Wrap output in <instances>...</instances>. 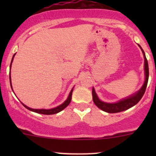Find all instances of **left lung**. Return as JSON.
I'll return each mask as SVG.
<instances>
[{
    "label": "left lung",
    "mask_w": 156,
    "mask_h": 156,
    "mask_svg": "<svg viewBox=\"0 0 156 156\" xmlns=\"http://www.w3.org/2000/svg\"><path fill=\"white\" fill-rule=\"evenodd\" d=\"M140 48L141 50L143 52L144 57V72H145V81H144V84H143L142 87L137 91V92L134 93L132 95L129 96V97H126L125 99L119 100V101L116 102V103H106L99 99L98 96L96 94V91L94 88L93 87L92 89V96H93V100L94 103H95L96 106L99 108L102 109L103 111L106 112L108 113H116V112H120L125 111V110L128 109V108L133 107V106L136 104L141 98L144 96V93L146 91V86H147L148 79H149V66H148L147 59H146L145 53H144V50L139 45Z\"/></svg>",
    "instance_id": "left-lung-1"
}]
</instances>
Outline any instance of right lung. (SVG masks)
<instances>
[{"instance_id":"right-lung-1","label":"right lung","mask_w":156,"mask_h":156,"mask_svg":"<svg viewBox=\"0 0 156 156\" xmlns=\"http://www.w3.org/2000/svg\"><path fill=\"white\" fill-rule=\"evenodd\" d=\"M15 55H16V53L13 55V56H12V60H11L10 69H11V66H12V60H13V58H14V56H15ZM10 82L11 88H12V84H11L10 73ZM73 88H72V89L71 90L70 93H69V95L68 98L66 99V101L64 102L63 103H62V104H61V105H59V106H56V107H55V108H50V109H44V108H41V109H35V108H31L29 107V106H26V105L23 104V103H22V104H23V106H24L26 108H28V109L30 110V111H32V112H36V113H39V114H43V115H53V114H56V113L59 112H61V111H62V110H63L64 108H65L66 107H67V106H68L69 105V103H70V102H71V100H72V91H73Z\"/></svg>"}]
</instances>
